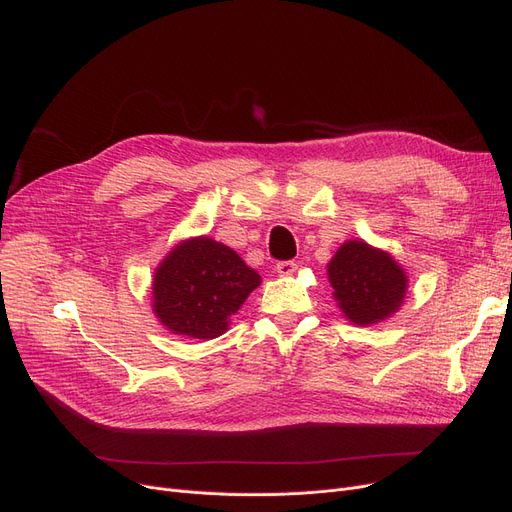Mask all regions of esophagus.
<instances>
[{"instance_id": "esophagus-1", "label": "esophagus", "mask_w": 512, "mask_h": 512, "mask_svg": "<svg viewBox=\"0 0 512 512\" xmlns=\"http://www.w3.org/2000/svg\"><path fill=\"white\" fill-rule=\"evenodd\" d=\"M298 269V264L294 260H281L277 262V273L287 277V275H294V271Z\"/></svg>"}]
</instances>
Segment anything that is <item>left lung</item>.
<instances>
[{
	"instance_id": "obj_1",
	"label": "left lung",
	"mask_w": 512,
	"mask_h": 512,
	"mask_svg": "<svg viewBox=\"0 0 512 512\" xmlns=\"http://www.w3.org/2000/svg\"><path fill=\"white\" fill-rule=\"evenodd\" d=\"M333 298L356 325H373L394 314L406 294L398 262L364 241H348L327 266Z\"/></svg>"
}]
</instances>
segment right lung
Returning a JSON list of instances; mask_svg holds the SVG:
<instances>
[{"instance_id":"add662e5","label":"right lung","mask_w":512,"mask_h":512,"mask_svg":"<svg viewBox=\"0 0 512 512\" xmlns=\"http://www.w3.org/2000/svg\"><path fill=\"white\" fill-rule=\"evenodd\" d=\"M258 285L260 275L231 248L208 237L189 239L158 266L154 312L177 335L212 339L225 333Z\"/></svg>"}]
</instances>
